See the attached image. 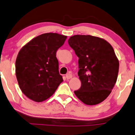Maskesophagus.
<instances>
[{"mask_svg": "<svg viewBox=\"0 0 135 135\" xmlns=\"http://www.w3.org/2000/svg\"><path fill=\"white\" fill-rule=\"evenodd\" d=\"M72 77H73V75H72L71 74H70V73H68V74L66 75V80L70 79V78H72Z\"/></svg>", "mask_w": 135, "mask_h": 135, "instance_id": "esophagus-1", "label": "esophagus"}]
</instances>
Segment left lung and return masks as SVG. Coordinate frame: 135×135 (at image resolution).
I'll return each mask as SVG.
<instances>
[{"mask_svg": "<svg viewBox=\"0 0 135 135\" xmlns=\"http://www.w3.org/2000/svg\"><path fill=\"white\" fill-rule=\"evenodd\" d=\"M78 59L81 87L74 94L84 104L97 105L105 100L117 79L119 62L106 40L90 35H76L69 40Z\"/></svg>", "mask_w": 135, "mask_h": 135, "instance_id": "obj_1", "label": "left lung"}]
</instances>
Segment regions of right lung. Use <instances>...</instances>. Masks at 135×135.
<instances>
[{
  "label": "right lung",
  "instance_id": "right-lung-1",
  "mask_svg": "<svg viewBox=\"0 0 135 135\" xmlns=\"http://www.w3.org/2000/svg\"><path fill=\"white\" fill-rule=\"evenodd\" d=\"M67 36L46 33L29 41L16 60V76L26 96L36 102L50 98L63 81L59 73L56 53Z\"/></svg>",
  "mask_w": 135,
  "mask_h": 135
}]
</instances>
